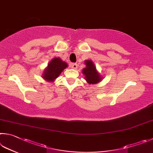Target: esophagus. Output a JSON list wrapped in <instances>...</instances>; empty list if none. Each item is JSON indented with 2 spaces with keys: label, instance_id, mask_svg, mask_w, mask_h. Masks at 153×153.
<instances>
[{
  "label": "esophagus",
  "instance_id": "esophagus-1",
  "mask_svg": "<svg viewBox=\"0 0 153 153\" xmlns=\"http://www.w3.org/2000/svg\"><path fill=\"white\" fill-rule=\"evenodd\" d=\"M71 68H73V69H76L77 68H78V65H77V64L73 63V64H71Z\"/></svg>",
  "mask_w": 153,
  "mask_h": 153
}]
</instances>
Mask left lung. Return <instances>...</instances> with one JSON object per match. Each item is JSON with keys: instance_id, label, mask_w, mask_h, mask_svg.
Instances as JSON below:
<instances>
[{"instance_id": "8db88e82", "label": "left lung", "mask_w": 153, "mask_h": 153, "mask_svg": "<svg viewBox=\"0 0 153 153\" xmlns=\"http://www.w3.org/2000/svg\"><path fill=\"white\" fill-rule=\"evenodd\" d=\"M86 67L82 70V73L85 75V79L88 83L95 84L101 81V75L98 73L96 70L95 66L91 60H85Z\"/></svg>"}]
</instances>
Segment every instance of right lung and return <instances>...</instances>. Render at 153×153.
<instances>
[{"mask_svg":"<svg viewBox=\"0 0 153 153\" xmlns=\"http://www.w3.org/2000/svg\"><path fill=\"white\" fill-rule=\"evenodd\" d=\"M67 63L59 58H53L48 65L43 74V78L48 81H52L60 75L64 68L67 67Z\"/></svg>","mask_w":153,"mask_h":153,"instance_id":"add662e5","label":"right lung"}]
</instances>
